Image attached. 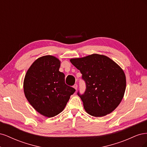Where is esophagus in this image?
I'll use <instances>...</instances> for the list:
<instances>
[{
  "instance_id": "34e87169",
  "label": "esophagus",
  "mask_w": 147,
  "mask_h": 147,
  "mask_svg": "<svg viewBox=\"0 0 147 147\" xmlns=\"http://www.w3.org/2000/svg\"><path fill=\"white\" fill-rule=\"evenodd\" d=\"M74 88L75 89V90H77V88H78V85H77V84H75L74 85Z\"/></svg>"
}]
</instances>
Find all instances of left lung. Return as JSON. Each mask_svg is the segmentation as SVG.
Segmentation results:
<instances>
[{"label": "left lung", "instance_id": "obj_1", "mask_svg": "<svg viewBox=\"0 0 147 147\" xmlns=\"http://www.w3.org/2000/svg\"><path fill=\"white\" fill-rule=\"evenodd\" d=\"M70 61L80 71L86 83L84 94L77 93L86 112L95 117L112 113L125 92L126 81L123 69L107 56L98 54Z\"/></svg>", "mask_w": 147, "mask_h": 147}]
</instances>
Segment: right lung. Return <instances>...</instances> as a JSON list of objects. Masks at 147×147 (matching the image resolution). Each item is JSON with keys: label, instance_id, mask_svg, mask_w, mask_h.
Listing matches in <instances>:
<instances>
[{"label": "right lung", "instance_id": "add662e5", "mask_svg": "<svg viewBox=\"0 0 147 147\" xmlns=\"http://www.w3.org/2000/svg\"><path fill=\"white\" fill-rule=\"evenodd\" d=\"M60 61L47 55L35 60L24 80V94L38 113L50 118L63 111L75 90L65 83V75L59 71Z\"/></svg>", "mask_w": 147, "mask_h": 147}]
</instances>
